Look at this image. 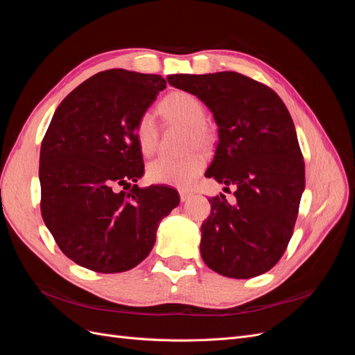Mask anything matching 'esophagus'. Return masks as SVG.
I'll use <instances>...</instances> for the list:
<instances>
[{"label": "esophagus", "instance_id": "esophagus-1", "mask_svg": "<svg viewBox=\"0 0 355 355\" xmlns=\"http://www.w3.org/2000/svg\"><path fill=\"white\" fill-rule=\"evenodd\" d=\"M179 196H180L182 201H187L192 196V191H189V189H180L179 191Z\"/></svg>", "mask_w": 355, "mask_h": 355}]
</instances>
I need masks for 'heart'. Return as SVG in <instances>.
<instances>
[{
  "mask_svg": "<svg viewBox=\"0 0 355 355\" xmlns=\"http://www.w3.org/2000/svg\"><path fill=\"white\" fill-rule=\"evenodd\" d=\"M170 121L188 127L187 149L192 151L196 148H209L213 142L211 128L206 121L204 105L194 94L188 92H173L163 99L159 105ZM136 139L142 154L151 155L158 145V130L155 118L151 112H144L136 123ZM206 167V155L200 151L192 153L185 158L159 157L149 163L146 168L148 180L159 185H171L185 188L194 182Z\"/></svg>",
  "mask_w": 355,
  "mask_h": 355,
  "instance_id": "b5f03b06",
  "label": "heart"
}]
</instances>
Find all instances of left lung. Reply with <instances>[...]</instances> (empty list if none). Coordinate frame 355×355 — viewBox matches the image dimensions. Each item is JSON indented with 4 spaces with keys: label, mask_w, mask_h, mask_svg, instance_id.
Instances as JSON below:
<instances>
[{
    "label": "left lung",
    "mask_w": 355,
    "mask_h": 355,
    "mask_svg": "<svg viewBox=\"0 0 355 355\" xmlns=\"http://www.w3.org/2000/svg\"><path fill=\"white\" fill-rule=\"evenodd\" d=\"M167 81L207 106L219 142L206 176L235 187V201L210 198L201 225V257L230 278L261 275L292 239L305 163L295 124L274 90L239 72L173 73Z\"/></svg>",
    "instance_id": "obj_1"
}]
</instances>
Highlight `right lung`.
Returning <instances> with one entry per match:
<instances>
[{
  "mask_svg": "<svg viewBox=\"0 0 355 355\" xmlns=\"http://www.w3.org/2000/svg\"><path fill=\"white\" fill-rule=\"evenodd\" d=\"M166 84L154 73H96L62 101L42 139V220L59 249L87 270L114 274L141 263L179 204L167 187L120 191L144 176L136 123Z\"/></svg>",
  "mask_w": 355,
  "mask_h": 355,
  "instance_id": "right-lung-1",
  "label": "right lung"
}]
</instances>
